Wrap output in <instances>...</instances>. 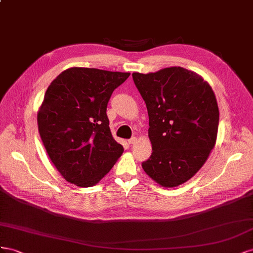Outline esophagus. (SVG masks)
<instances>
[{
  "label": "esophagus",
  "mask_w": 253,
  "mask_h": 253,
  "mask_svg": "<svg viewBox=\"0 0 253 253\" xmlns=\"http://www.w3.org/2000/svg\"><path fill=\"white\" fill-rule=\"evenodd\" d=\"M135 142H136V138H135V136H132L131 139L128 140V143H129V144H134Z\"/></svg>",
  "instance_id": "1"
}]
</instances>
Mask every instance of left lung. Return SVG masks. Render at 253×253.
Returning a JSON list of instances; mask_svg holds the SVG:
<instances>
[{"label": "left lung", "instance_id": "obj_1", "mask_svg": "<svg viewBox=\"0 0 253 253\" xmlns=\"http://www.w3.org/2000/svg\"><path fill=\"white\" fill-rule=\"evenodd\" d=\"M147 107L153 153L144 171L164 187L191 179L205 164L217 138L219 111L212 88L181 67L132 73Z\"/></svg>", "mask_w": 253, "mask_h": 253}]
</instances>
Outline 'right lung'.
<instances>
[{"label":"right lung","instance_id":"obj_1","mask_svg":"<svg viewBox=\"0 0 253 253\" xmlns=\"http://www.w3.org/2000/svg\"><path fill=\"white\" fill-rule=\"evenodd\" d=\"M129 75L75 67L48 85L38 129L50 161L70 183L96 184L124 151L113 139L106 111L112 92Z\"/></svg>","mask_w":253,"mask_h":253}]
</instances>
